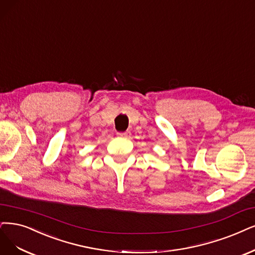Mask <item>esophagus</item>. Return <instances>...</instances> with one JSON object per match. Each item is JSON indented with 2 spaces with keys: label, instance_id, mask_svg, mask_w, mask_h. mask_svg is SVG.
<instances>
[{
  "label": "esophagus",
  "instance_id": "obj_1",
  "mask_svg": "<svg viewBox=\"0 0 255 255\" xmlns=\"http://www.w3.org/2000/svg\"><path fill=\"white\" fill-rule=\"evenodd\" d=\"M130 135H131V132L130 131H125V132H118V136H120V137H130Z\"/></svg>",
  "mask_w": 255,
  "mask_h": 255
}]
</instances>
